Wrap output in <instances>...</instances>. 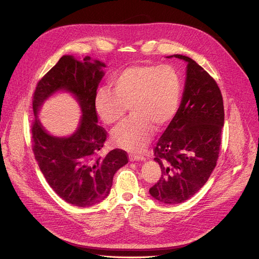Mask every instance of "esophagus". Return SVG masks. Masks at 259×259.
I'll return each mask as SVG.
<instances>
[{
	"mask_svg": "<svg viewBox=\"0 0 259 259\" xmlns=\"http://www.w3.org/2000/svg\"><path fill=\"white\" fill-rule=\"evenodd\" d=\"M129 159L130 161H135V160H145V156L143 155H139V154H130L129 155Z\"/></svg>",
	"mask_w": 259,
	"mask_h": 259,
	"instance_id": "obj_1",
	"label": "esophagus"
}]
</instances>
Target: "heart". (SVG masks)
I'll return each instance as SVG.
<instances>
[{"label": "heart", "mask_w": 259, "mask_h": 259, "mask_svg": "<svg viewBox=\"0 0 259 259\" xmlns=\"http://www.w3.org/2000/svg\"><path fill=\"white\" fill-rule=\"evenodd\" d=\"M113 91L102 88L95 109L104 124L116 126L130 107L132 116L112 134V142L130 152H139L151 141L154 127L167 126L179 110L182 78L171 65H133L117 72Z\"/></svg>", "instance_id": "obj_1"}]
</instances>
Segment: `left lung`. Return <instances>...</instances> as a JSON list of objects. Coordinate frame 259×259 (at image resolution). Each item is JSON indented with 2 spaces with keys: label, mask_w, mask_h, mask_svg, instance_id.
<instances>
[{
  "label": "left lung",
  "mask_w": 259,
  "mask_h": 259,
  "mask_svg": "<svg viewBox=\"0 0 259 259\" xmlns=\"http://www.w3.org/2000/svg\"><path fill=\"white\" fill-rule=\"evenodd\" d=\"M174 57L188 63L186 85L178 112L153 149L161 175L149 190L165 205L186 201L207 183L219 158L225 121L215 79L192 59Z\"/></svg>",
  "instance_id": "1"
}]
</instances>
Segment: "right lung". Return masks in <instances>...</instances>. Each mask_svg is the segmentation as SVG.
<instances>
[{"label":"right lung","instance_id":"right-lung-1","mask_svg":"<svg viewBox=\"0 0 259 259\" xmlns=\"http://www.w3.org/2000/svg\"><path fill=\"white\" fill-rule=\"evenodd\" d=\"M105 64L85 57L77 61L64 56L36 84L32 108L31 143L34 157L49 186L62 199L77 207H90L104 200L113 182L115 172L128 162V154L114 149L105 156L107 131L99 126L95 97L104 76ZM59 90L71 92L77 98L83 115L78 130L68 138L48 135L37 119L44 101Z\"/></svg>","mask_w":259,"mask_h":259}]
</instances>
